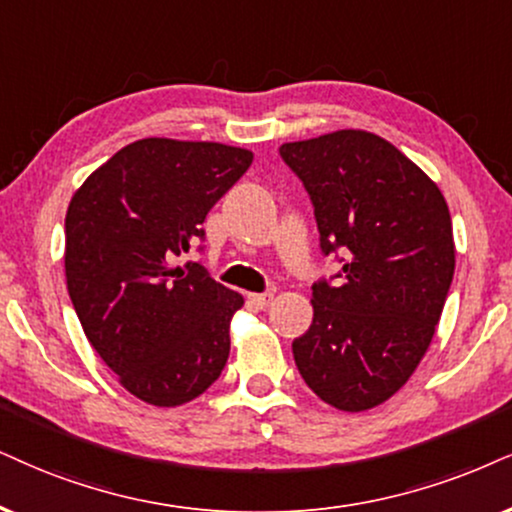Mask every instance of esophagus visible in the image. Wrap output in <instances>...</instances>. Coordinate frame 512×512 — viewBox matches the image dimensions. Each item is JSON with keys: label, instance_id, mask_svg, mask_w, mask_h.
<instances>
[{"label": "esophagus", "instance_id": "1", "mask_svg": "<svg viewBox=\"0 0 512 512\" xmlns=\"http://www.w3.org/2000/svg\"><path fill=\"white\" fill-rule=\"evenodd\" d=\"M273 299H275V296L273 294H249V304L251 306H254V308H261V311H263V308H268L270 304H273Z\"/></svg>", "mask_w": 512, "mask_h": 512}]
</instances>
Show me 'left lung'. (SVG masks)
<instances>
[{"label":"left lung","instance_id":"1","mask_svg":"<svg viewBox=\"0 0 512 512\" xmlns=\"http://www.w3.org/2000/svg\"><path fill=\"white\" fill-rule=\"evenodd\" d=\"M280 154L311 194L323 251L346 256L334 285H313L296 368L327 406L361 413L389 401L430 349L456 268L449 206L375 132L334 130Z\"/></svg>","mask_w":512,"mask_h":512}]
</instances>
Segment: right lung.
<instances>
[{
  "instance_id": "right-lung-1",
  "label": "right lung",
  "mask_w": 512,
  "mask_h": 512,
  "mask_svg": "<svg viewBox=\"0 0 512 512\" xmlns=\"http://www.w3.org/2000/svg\"><path fill=\"white\" fill-rule=\"evenodd\" d=\"M254 161L220 142L144 137L78 187L66 211V285L85 337L121 387L159 408L197 399L230 356L244 296L199 263L213 204Z\"/></svg>"
}]
</instances>
